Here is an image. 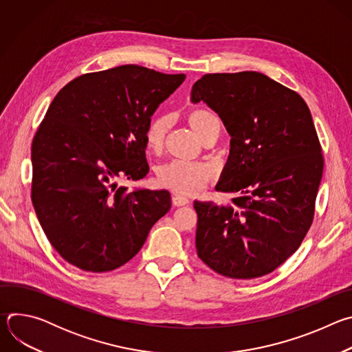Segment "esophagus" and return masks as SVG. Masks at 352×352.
Instances as JSON below:
<instances>
[{
    "label": "esophagus",
    "instance_id": "34e87169",
    "mask_svg": "<svg viewBox=\"0 0 352 352\" xmlns=\"http://www.w3.org/2000/svg\"><path fill=\"white\" fill-rule=\"evenodd\" d=\"M173 204H174V206H185V205L189 204V199L186 196L174 195L173 196Z\"/></svg>",
    "mask_w": 352,
    "mask_h": 352
}]
</instances>
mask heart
I'll return each mask as SVG.
<instances>
[{
  "label": "heart",
  "instance_id": "1",
  "mask_svg": "<svg viewBox=\"0 0 352 352\" xmlns=\"http://www.w3.org/2000/svg\"><path fill=\"white\" fill-rule=\"evenodd\" d=\"M188 124L200 140H204L214 128L220 126L217 117L206 109L192 110L188 116ZM168 126L170 120L167 116H157L152 118L144 132V140L148 148H152L153 152L162 150ZM212 178L213 168L208 163L202 162L189 163L173 160L157 170V179L162 185L185 195L200 192Z\"/></svg>",
  "mask_w": 352,
  "mask_h": 352
}]
</instances>
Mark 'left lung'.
<instances>
[{
  "label": "left lung",
  "instance_id": "obj_1",
  "mask_svg": "<svg viewBox=\"0 0 352 352\" xmlns=\"http://www.w3.org/2000/svg\"><path fill=\"white\" fill-rule=\"evenodd\" d=\"M190 102L206 103L231 136L216 190L239 193L232 205L195 200L197 256L230 278L269 274L314 221L323 156L309 107L255 71L204 75Z\"/></svg>",
  "mask_w": 352,
  "mask_h": 352
}]
</instances>
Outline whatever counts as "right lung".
I'll return each mask as SVG.
<instances>
[{
    "label": "right lung",
    "instance_id": "obj_1",
    "mask_svg": "<svg viewBox=\"0 0 352 352\" xmlns=\"http://www.w3.org/2000/svg\"><path fill=\"white\" fill-rule=\"evenodd\" d=\"M185 80L139 65L82 75L50 104L32 143V202L50 243L93 273L118 269L171 208L168 190L118 186L148 173L144 132Z\"/></svg>",
    "mask_w": 352,
    "mask_h": 352
}]
</instances>
